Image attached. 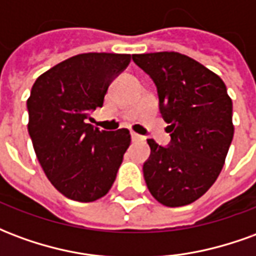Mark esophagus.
<instances>
[{"mask_svg": "<svg viewBox=\"0 0 256 256\" xmlns=\"http://www.w3.org/2000/svg\"><path fill=\"white\" fill-rule=\"evenodd\" d=\"M132 140L136 141V142H138V141H144V137L142 136H140L137 133H132Z\"/></svg>", "mask_w": 256, "mask_h": 256, "instance_id": "esophagus-1", "label": "esophagus"}]
</instances>
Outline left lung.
Instances as JSON below:
<instances>
[{"label": "left lung", "mask_w": 256, "mask_h": 256, "mask_svg": "<svg viewBox=\"0 0 256 256\" xmlns=\"http://www.w3.org/2000/svg\"><path fill=\"white\" fill-rule=\"evenodd\" d=\"M133 62L154 80L172 137L167 146L146 140V186L167 207L193 203L218 178L233 140V106L225 84L203 64L177 52L133 54Z\"/></svg>", "instance_id": "1"}]
</instances>
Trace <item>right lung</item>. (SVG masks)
I'll return each mask as SVG.
<instances>
[{
    "instance_id": "right-lung-1",
    "label": "right lung",
    "mask_w": 256,
    "mask_h": 256,
    "mask_svg": "<svg viewBox=\"0 0 256 256\" xmlns=\"http://www.w3.org/2000/svg\"><path fill=\"white\" fill-rule=\"evenodd\" d=\"M130 54L82 53L54 66L32 84L27 100L28 134L48 180L82 203L106 196L132 137L128 128L106 132L88 123Z\"/></svg>"
}]
</instances>
